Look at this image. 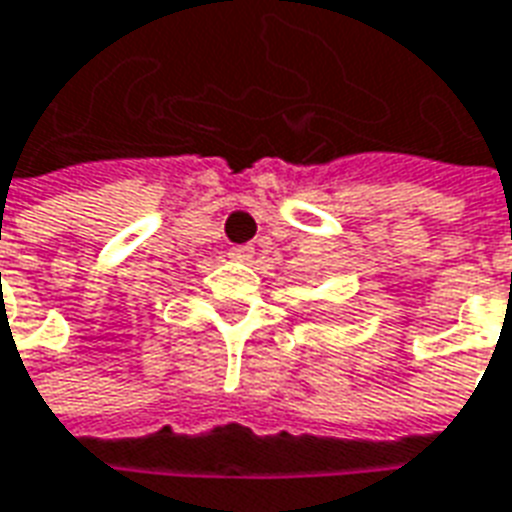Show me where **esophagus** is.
Here are the masks:
<instances>
[{"mask_svg": "<svg viewBox=\"0 0 512 512\" xmlns=\"http://www.w3.org/2000/svg\"><path fill=\"white\" fill-rule=\"evenodd\" d=\"M253 245H234L232 251H229V256H232L234 261H251L253 259Z\"/></svg>", "mask_w": 512, "mask_h": 512, "instance_id": "esophagus-1", "label": "esophagus"}]
</instances>
